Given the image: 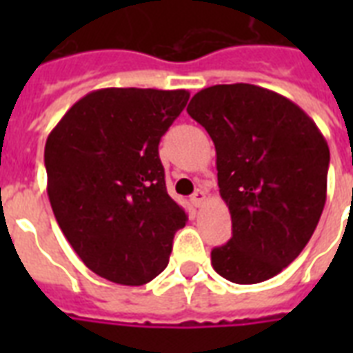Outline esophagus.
<instances>
[{
	"label": "esophagus",
	"mask_w": 353,
	"mask_h": 353,
	"mask_svg": "<svg viewBox=\"0 0 353 353\" xmlns=\"http://www.w3.org/2000/svg\"><path fill=\"white\" fill-rule=\"evenodd\" d=\"M205 199H207V192H205L203 188H198V190H196V192L192 194V198H190V201H192V203L196 205V207H199V205L203 203Z\"/></svg>",
	"instance_id": "obj_1"
}]
</instances>
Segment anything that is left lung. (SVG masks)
<instances>
[{"label": "left lung", "instance_id": "left-lung-1", "mask_svg": "<svg viewBox=\"0 0 353 353\" xmlns=\"http://www.w3.org/2000/svg\"><path fill=\"white\" fill-rule=\"evenodd\" d=\"M187 112L214 143L220 196L232 220L231 240L210 252L212 268L234 284L273 279L321 220L326 139L295 102L260 85H210Z\"/></svg>", "mask_w": 353, "mask_h": 353}]
</instances>
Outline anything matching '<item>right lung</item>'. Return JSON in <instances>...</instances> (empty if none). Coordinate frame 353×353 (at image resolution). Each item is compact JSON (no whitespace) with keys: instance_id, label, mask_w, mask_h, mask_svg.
<instances>
[{"instance_id":"obj_1","label":"right lung","mask_w":353,"mask_h":353,"mask_svg":"<svg viewBox=\"0 0 353 353\" xmlns=\"http://www.w3.org/2000/svg\"><path fill=\"white\" fill-rule=\"evenodd\" d=\"M188 97L185 90L91 91L47 137L54 218L85 268L102 279L143 285L168 265L187 214L166 192L159 141Z\"/></svg>"}]
</instances>
